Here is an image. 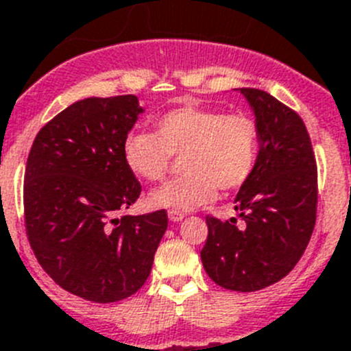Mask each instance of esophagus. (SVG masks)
Segmentation results:
<instances>
[{
	"label": "esophagus",
	"instance_id": "obj_1",
	"mask_svg": "<svg viewBox=\"0 0 351 351\" xmlns=\"http://www.w3.org/2000/svg\"><path fill=\"white\" fill-rule=\"evenodd\" d=\"M169 219L173 223L182 221L184 219V213H178V210H169Z\"/></svg>",
	"mask_w": 351,
	"mask_h": 351
}]
</instances>
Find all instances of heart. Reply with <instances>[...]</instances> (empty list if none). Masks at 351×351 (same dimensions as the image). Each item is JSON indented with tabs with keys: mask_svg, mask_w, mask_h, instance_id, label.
Returning <instances> with one entry per match:
<instances>
[{
	"mask_svg": "<svg viewBox=\"0 0 351 351\" xmlns=\"http://www.w3.org/2000/svg\"><path fill=\"white\" fill-rule=\"evenodd\" d=\"M154 130L130 132L123 141V160L133 176L154 182L165 178L172 156L185 154L184 176L149 193V204L158 209L188 213L210 202L218 188L237 190L258 161V126L246 114L181 105L156 117Z\"/></svg>",
	"mask_w": 351,
	"mask_h": 351,
	"instance_id": "b5f03b06",
	"label": "heart"
}]
</instances>
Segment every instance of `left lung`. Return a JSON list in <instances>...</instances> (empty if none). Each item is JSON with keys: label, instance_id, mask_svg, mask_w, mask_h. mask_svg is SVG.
Here are the masks:
<instances>
[{"label": "left lung", "instance_id": "left-lung-1", "mask_svg": "<svg viewBox=\"0 0 351 351\" xmlns=\"http://www.w3.org/2000/svg\"><path fill=\"white\" fill-rule=\"evenodd\" d=\"M239 91L255 114L260 154L251 178L235 197L237 218L207 216L200 251L210 280L226 290L256 291L295 267L311 239L318 204V176L304 121L269 93Z\"/></svg>", "mask_w": 351, "mask_h": 351}]
</instances>
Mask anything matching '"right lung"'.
Returning a JSON list of instances; mask_svg holds the SVG:
<instances>
[{
  "label": "right lung",
  "instance_id": "right-lung-1",
  "mask_svg": "<svg viewBox=\"0 0 351 351\" xmlns=\"http://www.w3.org/2000/svg\"><path fill=\"white\" fill-rule=\"evenodd\" d=\"M144 108L135 95L86 98L51 119L31 145L24 221L43 271L77 297L108 304L141 290L169 218H116L142 191L123 141Z\"/></svg>",
  "mask_w": 351,
  "mask_h": 351
}]
</instances>
